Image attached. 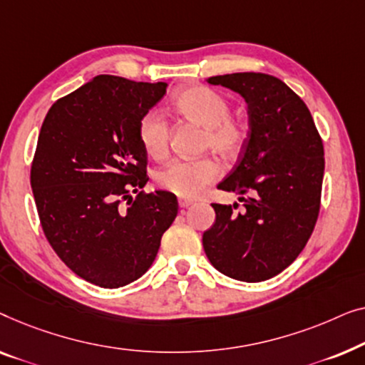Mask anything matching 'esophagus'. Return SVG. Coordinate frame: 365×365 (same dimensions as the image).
I'll return each mask as SVG.
<instances>
[{
    "instance_id": "esophagus-1",
    "label": "esophagus",
    "mask_w": 365,
    "mask_h": 365,
    "mask_svg": "<svg viewBox=\"0 0 365 365\" xmlns=\"http://www.w3.org/2000/svg\"><path fill=\"white\" fill-rule=\"evenodd\" d=\"M178 205H180V208L182 210H185V208H188V207H192V205H193V202H192V200H178Z\"/></svg>"
}]
</instances>
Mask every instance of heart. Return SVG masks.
Returning a JSON list of instances; mask_svg holds the SVG:
<instances>
[{
  "instance_id": "b5f03b06",
  "label": "heart",
  "mask_w": 365,
  "mask_h": 365,
  "mask_svg": "<svg viewBox=\"0 0 365 365\" xmlns=\"http://www.w3.org/2000/svg\"><path fill=\"white\" fill-rule=\"evenodd\" d=\"M173 109L193 124L205 127L203 148L227 160L236 158L248 140V129L240 117L232 115L227 96L203 84L183 87L173 96ZM138 140L148 157L160 160L168 153L170 127L160 112L148 110L138 122ZM222 177L215 158L175 160L157 173L158 187L183 200H193Z\"/></svg>"
}]
</instances>
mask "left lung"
<instances>
[{"label": "left lung", "instance_id": "left-lung-1", "mask_svg": "<svg viewBox=\"0 0 365 365\" xmlns=\"http://www.w3.org/2000/svg\"><path fill=\"white\" fill-rule=\"evenodd\" d=\"M248 104L250 132L240 160L220 190L238 203H212L213 227L203 233L210 263L230 278L259 283L286 269L311 238L321 208L324 147L304 101L263 73L215 76ZM248 192L250 199L242 197Z\"/></svg>", "mask_w": 365, "mask_h": 365}]
</instances>
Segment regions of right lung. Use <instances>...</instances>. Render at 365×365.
<instances>
[{
	"mask_svg": "<svg viewBox=\"0 0 365 365\" xmlns=\"http://www.w3.org/2000/svg\"><path fill=\"white\" fill-rule=\"evenodd\" d=\"M165 89L101 74L56 101L41 127L31 163L41 227L63 263L96 286L140 278L178 213L173 193L142 190L148 177L138 122Z\"/></svg>",
	"mask_w": 365,
	"mask_h": 365,
	"instance_id": "right-lung-1",
	"label": "right lung"
}]
</instances>
